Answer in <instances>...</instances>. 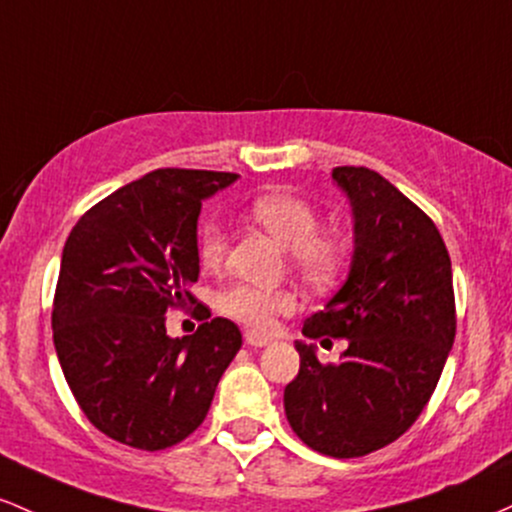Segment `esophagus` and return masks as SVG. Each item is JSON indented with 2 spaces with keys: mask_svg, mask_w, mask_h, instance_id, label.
Returning a JSON list of instances; mask_svg holds the SVG:
<instances>
[{
  "mask_svg": "<svg viewBox=\"0 0 512 512\" xmlns=\"http://www.w3.org/2000/svg\"><path fill=\"white\" fill-rule=\"evenodd\" d=\"M244 338L251 348H263L273 341L271 336H266V333H258V331H246Z\"/></svg>",
  "mask_w": 512,
  "mask_h": 512,
  "instance_id": "obj_1",
  "label": "esophagus"
}]
</instances>
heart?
Returning a JSON list of instances; mask_svg holds the SVG:
<instances>
[{"instance_id":"heart-1","label":"heart","mask_w":512,"mask_h":512,"mask_svg":"<svg viewBox=\"0 0 512 512\" xmlns=\"http://www.w3.org/2000/svg\"><path fill=\"white\" fill-rule=\"evenodd\" d=\"M251 217L290 249L292 266L307 283L324 287L338 278L343 268V246L333 237L319 232V215L307 200L292 193L268 191L251 200ZM227 234L220 222L210 220L198 229V258L205 268H217L225 261ZM217 307L225 317L266 331L280 314H290L297 300L287 290H266L254 285H232L220 292Z\"/></svg>"}]
</instances>
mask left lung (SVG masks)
I'll use <instances>...</instances> for the list:
<instances>
[{
  "instance_id": "1",
  "label": "left lung",
  "mask_w": 512,
  "mask_h": 512,
  "mask_svg": "<svg viewBox=\"0 0 512 512\" xmlns=\"http://www.w3.org/2000/svg\"><path fill=\"white\" fill-rule=\"evenodd\" d=\"M331 179L353 208L355 251L346 283L302 333L348 338V348L324 365L312 343H295L300 372L285 387V416L304 445L348 459L389 445L421 416L457 317L450 254L426 212L365 166H336Z\"/></svg>"
}]
</instances>
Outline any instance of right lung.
I'll list each match as a JSON object with an SVG mask.
<instances>
[{"instance_id":"1","label":"right lung","mask_w":512,"mask_h":512,"mask_svg":"<svg viewBox=\"0 0 512 512\" xmlns=\"http://www.w3.org/2000/svg\"><path fill=\"white\" fill-rule=\"evenodd\" d=\"M234 181L225 171H149L86 210L65 241L57 360L84 416L123 445L154 452L186 440L241 348L239 326L222 317L193 336L166 333V312L193 302L203 200Z\"/></svg>"}]
</instances>
